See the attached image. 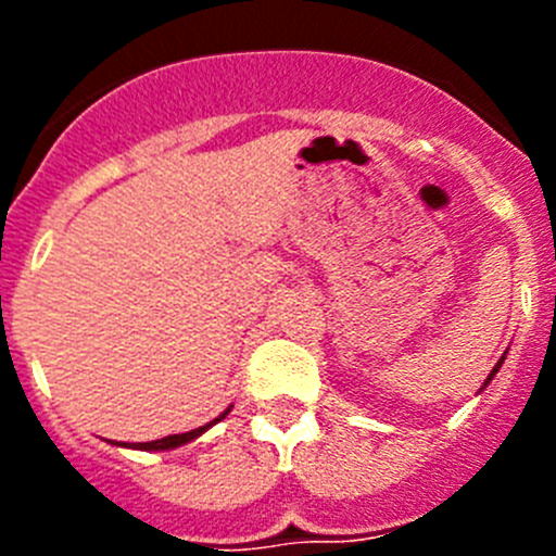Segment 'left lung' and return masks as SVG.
<instances>
[{"label":"left lung","mask_w":556,"mask_h":556,"mask_svg":"<svg viewBox=\"0 0 556 556\" xmlns=\"http://www.w3.org/2000/svg\"><path fill=\"white\" fill-rule=\"evenodd\" d=\"M504 358H507V353H504V356H501L498 362H495V367H493V370H490V376L484 378V384H481V390H484V387H488L490 381H493V378H495V372H498V370H501V365H504ZM481 390H479V392H481Z\"/></svg>","instance_id":"obj_1"}]
</instances>
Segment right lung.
I'll use <instances>...</instances> for the list:
<instances>
[{"mask_svg":"<svg viewBox=\"0 0 556 556\" xmlns=\"http://www.w3.org/2000/svg\"><path fill=\"white\" fill-rule=\"evenodd\" d=\"M228 412H230V406L223 412V415L214 417L211 424L200 426V429L186 431V434H169V437H164V440H152V443H122V448H132V451H169V448H180V445H186V443H191V440H198V437H203L205 431L211 429V426H217L219 420H225V415H228ZM113 445H116V443H113Z\"/></svg>","mask_w":556,"mask_h":556,"instance_id":"right-lung-1","label":"right lung"}]
</instances>
